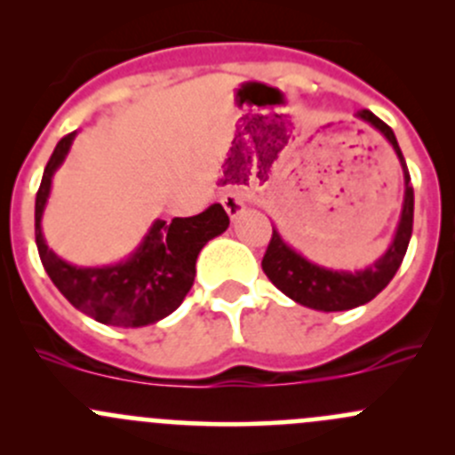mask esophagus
Segmentation results:
<instances>
[{
	"label": "esophagus",
	"instance_id": "obj_1",
	"mask_svg": "<svg viewBox=\"0 0 455 455\" xmlns=\"http://www.w3.org/2000/svg\"><path fill=\"white\" fill-rule=\"evenodd\" d=\"M222 206H224V211H227L228 213V218H233L235 220L237 215L242 213V211L246 209V198H244V194H242V191H228V194H224L222 196Z\"/></svg>",
	"mask_w": 455,
	"mask_h": 455
}]
</instances>
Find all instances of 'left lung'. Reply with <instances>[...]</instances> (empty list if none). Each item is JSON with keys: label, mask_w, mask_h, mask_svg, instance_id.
<instances>
[{"label": "left lung", "mask_w": 455, "mask_h": 455, "mask_svg": "<svg viewBox=\"0 0 455 455\" xmlns=\"http://www.w3.org/2000/svg\"><path fill=\"white\" fill-rule=\"evenodd\" d=\"M356 118L370 123L376 132L385 136V140L396 151V158L403 169V178H405V198H403L401 220H398L392 244L368 268L334 270L315 264V261L306 259L304 255L297 253L292 246H288L282 240L279 231L273 227V237H270V244L266 249L264 259H261V268H264L266 277L283 295L291 297L297 304L306 306V308L321 310V313L352 310L356 306H363L374 299L396 275L398 266H401L403 257L407 253V246H410L411 227H414V189L410 185L407 163L403 158V151L398 147L392 127L385 125L370 109L356 112Z\"/></svg>", "instance_id": "8db88e82"}]
</instances>
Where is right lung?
Here are the masks:
<instances>
[{
    "mask_svg": "<svg viewBox=\"0 0 455 455\" xmlns=\"http://www.w3.org/2000/svg\"><path fill=\"white\" fill-rule=\"evenodd\" d=\"M76 132L63 136L44 169L35 200V237L41 264L63 297L99 323L118 328H142L172 315L194 286L196 261L213 237L228 228L222 204L194 218L154 220L139 249L127 259L109 266H75L48 249L41 228L52 176L66 160Z\"/></svg>",
    "mask_w": 455,
    "mask_h": 455,
    "instance_id": "add662e5",
    "label": "right lung"
}]
</instances>
